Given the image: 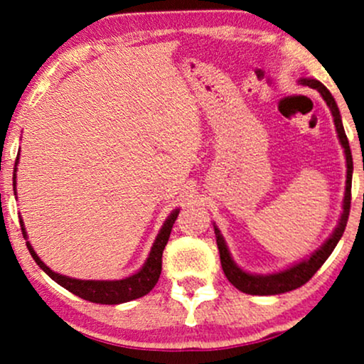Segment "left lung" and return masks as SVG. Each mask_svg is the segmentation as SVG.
Segmentation results:
<instances>
[{"label": "left lung", "mask_w": 364, "mask_h": 364, "mask_svg": "<svg viewBox=\"0 0 364 364\" xmlns=\"http://www.w3.org/2000/svg\"><path fill=\"white\" fill-rule=\"evenodd\" d=\"M300 84L304 86H309L312 89H317L321 92L322 100L326 101V105L329 106L331 114L334 118V127L336 132H338V138L341 146L344 148V155H346V191H344V199H343V213H341V218L338 221V226L333 231L324 245L321 248H317L311 257L300 259V262L290 264L285 270L275 272V273H267V275H258V273H250L245 272L243 268L237 267L235 259H232L230 248H228L226 241L219 231V228L214 224V232H216V243L219 250V257H221V264L223 272L226 275L228 280L231 282L232 285L236 287L237 290L245 291V294L250 295H278L285 294V291L295 290L304 284H307L309 280L314 277L319 268L324 264V262L329 258V255L333 253L336 245L339 243L341 236H343L344 230H346V223L349 218V208H351V181H353V156H351V148H349V141L346 133H344L343 119H341L339 107L336 105L333 94L327 91L324 84L319 82L317 79H309L302 77L299 79Z\"/></svg>", "instance_id": "obj_1"}]
</instances>
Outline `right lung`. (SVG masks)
Masks as SVG:
<instances>
[{
	"label": "right lung",
	"mask_w": 364,
	"mask_h": 364,
	"mask_svg": "<svg viewBox=\"0 0 364 364\" xmlns=\"http://www.w3.org/2000/svg\"><path fill=\"white\" fill-rule=\"evenodd\" d=\"M18 159H20V154H18L15 161V172ZM178 210L181 209H173L172 213H170V216L165 219L164 226L160 228L159 235H156L154 245H151L150 253H148V258L145 259V263H143L140 270L127 278H121V280H80V278L60 275V273L50 270V268L38 258L37 251L33 250L30 241H26V246H28V251L31 257H33L35 263H37L52 280H55L58 285L64 287L65 290L73 291L74 295H77V297L84 300H89V302L114 306V304H123L129 302V300L140 299L156 285L161 273V255H164L165 245H167L170 237V231H172L175 219L178 216ZM20 224L23 236L26 237L23 219H20Z\"/></svg>",
	"instance_id": "1"
}]
</instances>
